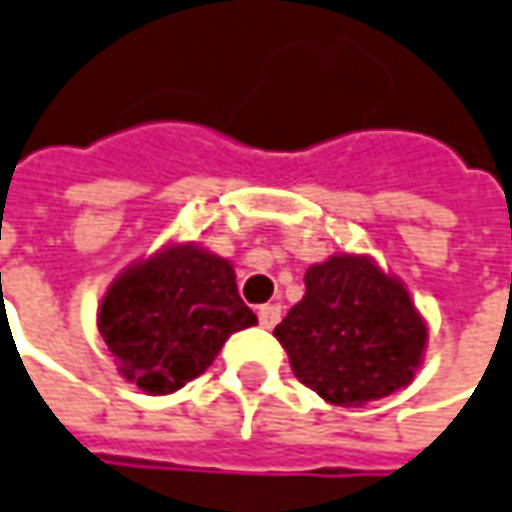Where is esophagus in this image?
Masks as SVG:
<instances>
[{
  "label": "esophagus",
  "mask_w": 512,
  "mask_h": 512,
  "mask_svg": "<svg viewBox=\"0 0 512 512\" xmlns=\"http://www.w3.org/2000/svg\"><path fill=\"white\" fill-rule=\"evenodd\" d=\"M279 321H281L279 304H264V307H259V324H262L264 329H273Z\"/></svg>",
  "instance_id": "esophagus-1"
}]
</instances>
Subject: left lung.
Listing matches in <instances>:
<instances>
[{
    "label": "left lung",
    "mask_w": 512,
    "mask_h": 512,
    "mask_svg": "<svg viewBox=\"0 0 512 512\" xmlns=\"http://www.w3.org/2000/svg\"><path fill=\"white\" fill-rule=\"evenodd\" d=\"M304 284V298L273 329L293 375L332 406H366L406 389L428 344L406 284L355 253L312 264Z\"/></svg>",
    "instance_id": "obj_1"
}]
</instances>
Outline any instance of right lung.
<instances>
[{
    "label": "right lung",
    "instance_id": "obj_1",
    "mask_svg": "<svg viewBox=\"0 0 512 512\" xmlns=\"http://www.w3.org/2000/svg\"><path fill=\"white\" fill-rule=\"evenodd\" d=\"M253 324L233 264L194 242L129 264L98 307V332L120 377L146 394L183 389L214 363L233 332Z\"/></svg>",
    "mask_w": 512,
    "mask_h": 512
}]
</instances>
